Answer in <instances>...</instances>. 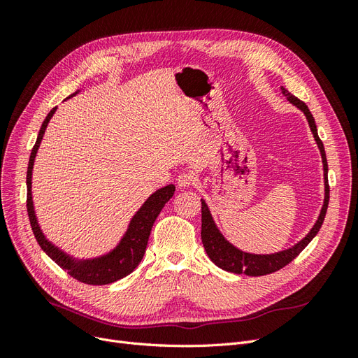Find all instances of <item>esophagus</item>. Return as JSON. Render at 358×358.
Wrapping results in <instances>:
<instances>
[{"label": "esophagus", "instance_id": "1", "mask_svg": "<svg viewBox=\"0 0 358 358\" xmlns=\"http://www.w3.org/2000/svg\"><path fill=\"white\" fill-rule=\"evenodd\" d=\"M178 187L179 188H191L196 182V178H194L192 173H182V175L178 176Z\"/></svg>", "mask_w": 358, "mask_h": 358}]
</instances>
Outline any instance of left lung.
<instances>
[{
  "mask_svg": "<svg viewBox=\"0 0 358 358\" xmlns=\"http://www.w3.org/2000/svg\"><path fill=\"white\" fill-rule=\"evenodd\" d=\"M280 91H282L285 99L292 104L296 106L303 115L306 116L308 124L310 131L313 134V138H315L317 146L320 149L321 159H322V170H324V203L321 212L318 215V220L313 224L309 233L300 239L296 245H292L287 249H282V251H278L273 254H252V252H246L242 251V249L236 248L231 242H229L221 233V230L216 225L213 216L210 213L209 206L206 204V201L201 199V242L204 246L206 254L209 255L212 262L218 266L220 268L225 270V272H231V273H245L248 276H263L273 273L276 270L282 268L288 263H291L303 249H305L309 242L315 237L321 229V225L324 222V218H326V212H327V206H329V199H330V189H329V179H327V158H326V150H324V145L318 137L317 131V125H315V119H313L312 113L309 112L308 106L300 101L297 96L292 95L288 90H285L284 86H280Z\"/></svg>",
  "mask_w": 358,
  "mask_h": 358,
  "instance_id": "8db88e82",
  "label": "left lung"
}]
</instances>
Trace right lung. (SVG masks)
Segmentation results:
<instances>
[{"mask_svg":"<svg viewBox=\"0 0 358 358\" xmlns=\"http://www.w3.org/2000/svg\"><path fill=\"white\" fill-rule=\"evenodd\" d=\"M82 90H78L66 100L71 99L76 94H79ZM64 100V101H66ZM58 107H53L46 116L45 122L41 124L40 133L37 136V142L32 148V152L28 162V171H27V209L31 222L32 233H34L36 239L46 255L53 259L61 268L66 270L69 275H71L74 279L80 280V282L90 284V285H106L116 282L117 279H122L127 275H129L133 270L142 262V258L146 251V245L149 241L150 230L157 220V216L164 208V204L173 197L176 187L173 183L157 189L155 192L150 194L146 199V201L140 206L138 210L133 215V218L129 220L125 233L122 234L119 242L107 251L106 254L90 257V258H80L74 257L69 252L64 251L59 246H57L53 242H50L46 234L43 233L40 222L37 220V213L34 208V200H32V170H34V162L38 152L40 143L45 136L46 128L50 122L52 116L55 115Z\"/></svg>","mask_w":358,"mask_h":358,"instance_id":"obj_1","label":"right lung"}]
</instances>
